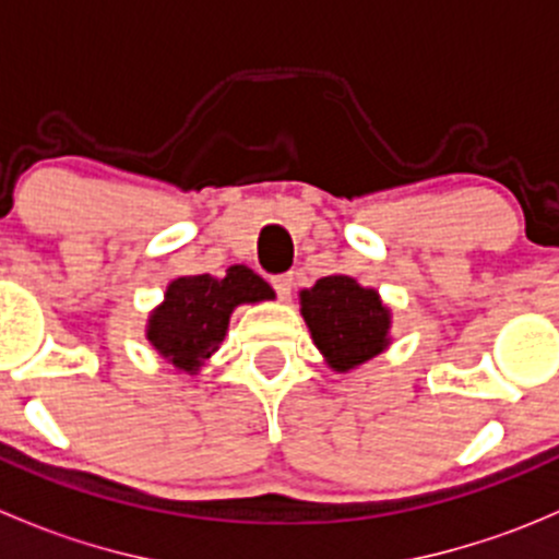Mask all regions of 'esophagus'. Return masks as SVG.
Masks as SVG:
<instances>
[{
    "mask_svg": "<svg viewBox=\"0 0 559 559\" xmlns=\"http://www.w3.org/2000/svg\"><path fill=\"white\" fill-rule=\"evenodd\" d=\"M270 284H273L275 295H278L281 300H286V297L292 295V284H295V278H292V273H281V275H273Z\"/></svg>",
    "mask_w": 559,
    "mask_h": 559,
    "instance_id": "34e87169",
    "label": "esophagus"
}]
</instances>
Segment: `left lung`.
<instances>
[{
	"instance_id": "8db88e82",
	"label": "left lung",
	"mask_w": 559,
	"mask_h": 559,
	"mask_svg": "<svg viewBox=\"0 0 559 559\" xmlns=\"http://www.w3.org/2000/svg\"><path fill=\"white\" fill-rule=\"evenodd\" d=\"M300 313L326 365L337 373L368 362L389 346L392 313L379 292L348 275H326L300 292Z\"/></svg>"
}]
</instances>
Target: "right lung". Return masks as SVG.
Returning a JSON list of instances; mask_svg holds the SVG:
<instances>
[{"instance_id":"obj_1","label":"right lung","mask_w":559,"mask_h":559,"mask_svg":"<svg viewBox=\"0 0 559 559\" xmlns=\"http://www.w3.org/2000/svg\"><path fill=\"white\" fill-rule=\"evenodd\" d=\"M275 292L246 264H233L222 278L183 275L165 292V302L148 316L145 337L183 373L194 376L224 341L229 316L243 302L273 300Z\"/></svg>"}]
</instances>
